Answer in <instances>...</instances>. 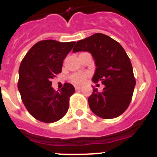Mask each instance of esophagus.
<instances>
[{
    "label": "esophagus",
    "mask_w": 157,
    "mask_h": 157,
    "mask_svg": "<svg viewBox=\"0 0 157 157\" xmlns=\"http://www.w3.org/2000/svg\"><path fill=\"white\" fill-rule=\"evenodd\" d=\"M75 88L76 90H79L82 89V86H75Z\"/></svg>",
    "instance_id": "1"
}]
</instances>
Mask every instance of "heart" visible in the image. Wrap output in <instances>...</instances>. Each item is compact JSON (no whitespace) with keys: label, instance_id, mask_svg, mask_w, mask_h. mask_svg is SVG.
<instances>
[{"label":"heart","instance_id":"1","mask_svg":"<svg viewBox=\"0 0 157 157\" xmlns=\"http://www.w3.org/2000/svg\"><path fill=\"white\" fill-rule=\"evenodd\" d=\"M88 77V73H78V74L73 75L71 77V79L72 82H74L75 84H82L86 81Z\"/></svg>","mask_w":157,"mask_h":157}]
</instances>
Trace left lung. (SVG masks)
Returning <instances> with one entry per match:
<instances>
[{
	"instance_id": "1",
	"label": "left lung",
	"mask_w": 157,
	"mask_h": 157,
	"mask_svg": "<svg viewBox=\"0 0 157 157\" xmlns=\"http://www.w3.org/2000/svg\"><path fill=\"white\" fill-rule=\"evenodd\" d=\"M89 52L95 60L92 80L101 82V92L93 88L88 98L94 114L103 119H113L127 110L132 99L136 82L131 62L120 43L105 34L97 33L77 41L73 52Z\"/></svg>"
}]
</instances>
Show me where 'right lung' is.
<instances>
[{"mask_svg": "<svg viewBox=\"0 0 157 157\" xmlns=\"http://www.w3.org/2000/svg\"><path fill=\"white\" fill-rule=\"evenodd\" d=\"M75 41L44 40L31 47L19 69L18 89L26 109L36 120L54 123L65 116L75 87L64 83L54 90L51 80L61 72L63 61Z\"/></svg>", "mask_w": 157, "mask_h": 157, "instance_id": "right-lung-1", "label": "right lung"}]
</instances>
